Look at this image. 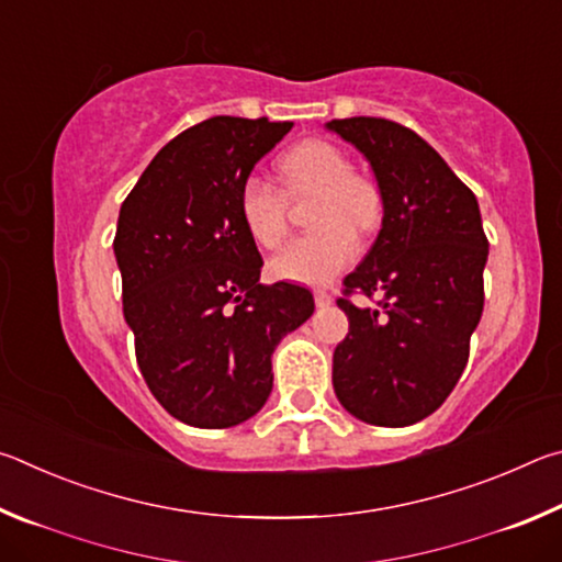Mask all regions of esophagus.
<instances>
[{
    "label": "esophagus",
    "mask_w": 562,
    "mask_h": 562,
    "mask_svg": "<svg viewBox=\"0 0 562 562\" xmlns=\"http://www.w3.org/2000/svg\"><path fill=\"white\" fill-rule=\"evenodd\" d=\"M315 304L317 307H329L331 294L327 290H315Z\"/></svg>",
    "instance_id": "esophagus-1"
}]
</instances>
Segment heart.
I'll return each mask as SVG.
<instances>
[{
	"mask_svg": "<svg viewBox=\"0 0 562 562\" xmlns=\"http://www.w3.org/2000/svg\"><path fill=\"white\" fill-rule=\"evenodd\" d=\"M284 191L268 178L247 176L240 186V217L252 240L280 247L290 231V202L307 201L310 235L292 240L272 260V274L300 284H327L357 258V233H374L384 221V195L372 178L351 170L345 150L307 138L280 158Z\"/></svg>",
	"mask_w": 562,
	"mask_h": 562,
	"instance_id": "1",
	"label": "heart"
}]
</instances>
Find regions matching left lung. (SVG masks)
<instances>
[{"mask_svg": "<svg viewBox=\"0 0 562 562\" xmlns=\"http://www.w3.org/2000/svg\"><path fill=\"white\" fill-rule=\"evenodd\" d=\"M327 128L367 156L384 195L376 243L345 278L349 317L331 384L349 414L408 426L453 392L483 312L488 237L471 188L412 128L389 119H335ZM351 293L380 300L357 308Z\"/></svg>", "mask_w": 562, "mask_h": 562, "instance_id": "left-lung-1", "label": "left lung"}]
</instances>
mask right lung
<instances>
[{
  "instance_id": "1",
  "label": "right lung",
  "mask_w": 562,
  "mask_h": 562,
  "mask_svg": "<svg viewBox=\"0 0 562 562\" xmlns=\"http://www.w3.org/2000/svg\"><path fill=\"white\" fill-rule=\"evenodd\" d=\"M290 121L213 116L158 150L121 205L113 252L123 317L150 394L198 429L255 416L272 392V351L315 312L307 288L260 284L240 186Z\"/></svg>"
}]
</instances>
